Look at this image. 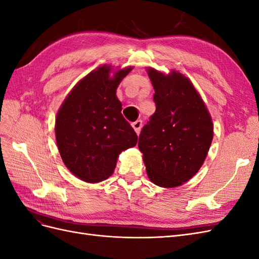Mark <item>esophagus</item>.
<instances>
[{"mask_svg": "<svg viewBox=\"0 0 259 259\" xmlns=\"http://www.w3.org/2000/svg\"><path fill=\"white\" fill-rule=\"evenodd\" d=\"M142 125H143V122L140 121V120H138V121H136V122H134V123L132 124L133 128H134V131L136 132V134H139L140 128H142Z\"/></svg>", "mask_w": 259, "mask_h": 259, "instance_id": "obj_1", "label": "esophagus"}]
</instances>
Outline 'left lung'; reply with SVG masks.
Wrapping results in <instances>:
<instances>
[{
	"mask_svg": "<svg viewBox=\"0 0 259 259\" xmlns=\"http://www.w3.org/2000/svg\"><path fill=\"white\" fill-rule=\"evenodd\" d=\"M155 112L142 130L138 148L147 175L163 188L182 186L201 168L213 140L211 116L191 81L175 70L147 68Z\"/></svg>",
	"mask_w": 259,
	"mask_h": 259,
	"instance_id": "left-lung-1",
	"label": "left lung"
}]
</instances>
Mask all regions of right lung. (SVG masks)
Segmentation results:
<instances>
[{
    "instance_id": "right-lung-1",
    "label": "right lung",
    "mask_w": 259,
    "mask_h": 259,
    "mask_svg": "<svg viewBox=\"0 0 259 259\" xmlns=\"http://www.w3.org/2000/svg\"><path fill=\"white\" fill-rule=\"evenodd\" d=\"M100 66L75 84L61 104L55 135L67 168L85 183L110 177L122 151L136 146L137 135L124 119L116 89L133 67Z\"/></svg>"
}]
</instances>
